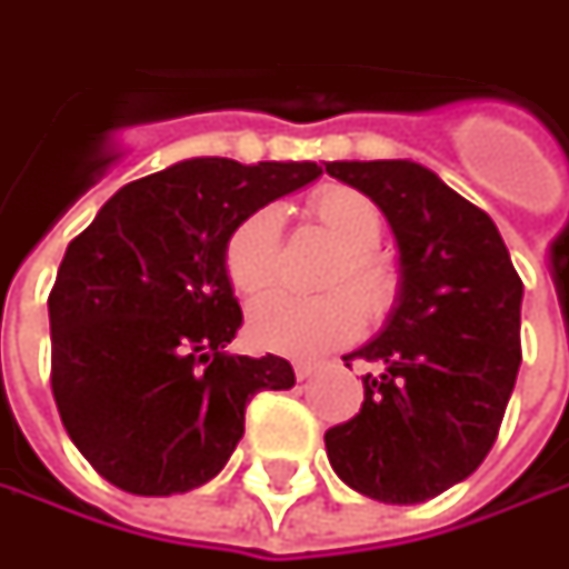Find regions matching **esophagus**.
<instances>
[{"instance_id": "esophagus-1", "label": "esophagus", "mask_w": 569, "mask_h": 569, "mask_svg": "<svg viewBox=\"0 0 569 569\" xmlns=\"http://www.w3.org/2000/svg\"><path fill=\"white\" fill-rule=\"evenodd\" d=\"M317 370H319L317 361H297L295 363V377H297V380H310V377H313Z\"/></svg>"}]
</instances>
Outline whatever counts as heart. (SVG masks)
<instances>
[{"instance_id":"heart-1","label":"heart","mask_w":569,"mask_h":569,"mask_svg":"<svg viewBox=\"0 0 569 569\" xmlns=\"http://www.w3.org/2000/svg\"><path fill=\"white\" fill-rule=\"evenodd\" d=\"M307 211L341 247L326 274V288L313 297L274 291L252 303L250 339L278 355L313 358L351 341L363 313L382 319L399 300L402 274L389 256L377 250L382 237L380 206L361 189L329 183L307 199ZM281 218L262 206L243 214L224 240V272L240 297L262 295L278 278Z\"/></svg>"}]
</instances>
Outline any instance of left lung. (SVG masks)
Returning a JSON list of instances; mask_svg holds the SVG:
<instances>
[{
    "label": "left lung",
    "instance_id": "obj_1",
    "mask_svg": "<svg viewBox=\"0 0 569 569\" xmlns=\"http://www.w3.org/2000/svg\"><path fill=\"white\" fill-rule=\"evenodd\" d=\"M326 173L380 206L402 266L389 326L345 358L382 373L363 377L361 411L326 430V452L358 493L425 503L469 478L497 440L522 361V281L491 218L433 170L332 161Z\"/></svg>",
    "mask_w": 569,
    "mask_h": 569
}]
</instances>
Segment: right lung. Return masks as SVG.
I'll return each mask as SVG.
<instances>
[{
  "instance_id": "obj_1",
  "label": "right lung",
  "mask_w": 569,
  "mask_h": 569,
  "mask_svg": "<svg viewBox=\"0 0 569 569\" xmlns=\"http://www.w3.org/2000/svg\"><path fill=\"white\" fill-rule=\"evenodd\" d=\"M317 164L196 158L122 187L62 256L50 291V386L78 452L120 491L206 485L284 358L224 355L243 326L224 272L233 224L317 180Z\"/></svg>"
}]
</instances>
